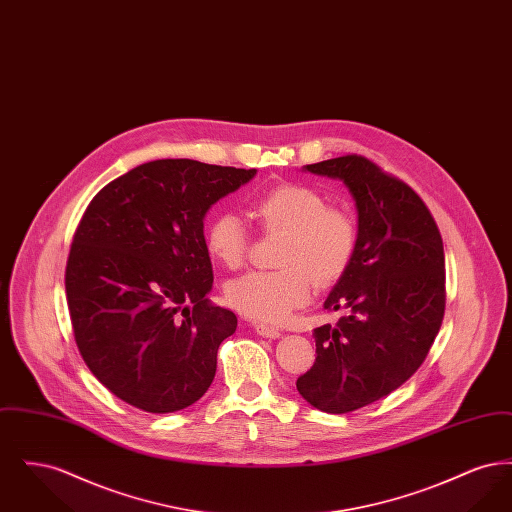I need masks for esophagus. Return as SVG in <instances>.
Masks as SVG:
<instances>
[{"mask_svg": "<svg viewBox=\"0 0 512 512\" xmlns=\"http://www.w3.org/2000/svg\"><path fill=\"white\" fill-rule=\"evenodd\" d=\"M255 332H257L259 336H263V338H280V336H282V332H280L278 328H272V326L263 324V322H257V324H255Z\"/></svg>", "mask_w": 512, "mask_h": 512, "instance_id": "1", "label": "esophagus"}]
</instances>
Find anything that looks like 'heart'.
Instances as JSON below:
<instances>
[{
	"label": "heart",
	"mask_w": 512,
	"mask_h": 512,
	"mask_svg": "<svg viewBox=\"0 0 512 512\" xmlns=\"http://www.w3.org/2000/svg\"><path fill=\"white\" fill-rule=\"evenodd\" d=\"M253 217L267 234H282L274 270H251L230 280L224 297L253 320L278 324L309 303L315 282L330 286L351 265L359 228L353 215L326 205L305 184H280L253 201ZM205 249L222 267L238 268L249 249V230L236 213L222 211L207 222Z\"/></svg>",
	"instance_id": "obj_1"
}]
</instances>
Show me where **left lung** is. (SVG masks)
Instances as JSON below:
<instances>
[{
  "instance_id": "8db88e82",
  "label": "left lung",
  "mask_w": 512,
  "mask_h": 512,
  "mask_svg": "<svg viewBox=\"0 0 512 512\" xmlns=\"http://www.w3.org/2000/svg\"><path fill=\"white\" fill-rule=\"evenodd\" d=\"M307 171L340 178L359 213L357 253L315 328L317 359L295 382L324 413L370 405L405 384L424 363L445 313V255L438 224L409 184L349 153Z\"/></svg>"
}]
</instances>
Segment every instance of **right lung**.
<instances>
[{
	"label": "right lung",
	"instance_id": "right-lung-1",
	"mask_svg": "<svg viewBox=\"0 0 512 512\" xmlns=\"http://www.w3.org/2000/svg\"><path fill=\"white\" fill-rule=\"evenodd\" d=\"M255 169L144 163L86 207L65 270L74 341L99 382L146 413L194 405L238 318L211 303L203 219Z\"/></svg>",
	"mask_w": 512,
	"mask_h": 512
}]
</instances>
